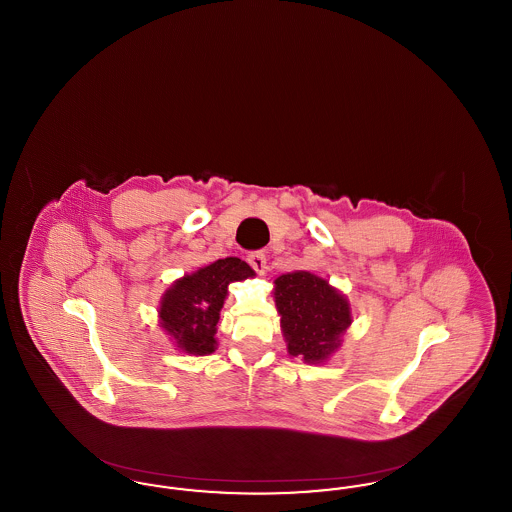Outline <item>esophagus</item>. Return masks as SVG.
<instances>
[{
  "label": "esophagus",
  "instance_id": "34e87169",
  "mask_svg": "<svg viewBox=\"0 0 512 512\" xmlns=\"http://www.w3.org/2000/svg\"><path fill=\"white\" fill-rule=\"evenodd\" d=\"M247 263L255 268L259 274H265L267 270V255L263 251H253L247 255Z\"/></svg>",
  "mask_w": 512,
  "mask_h": 512
}]
</instances>
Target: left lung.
Returning a JSON list of instances; mask_svg holds the SVG:
<instances>
[{"instance_id":"left-lung-1","label":"left lung","mask_w":512,"mask_h":512,"mask_svg":"<svg viewBox=\"0 0 512 512\" xmlns=\"http://www.w3.org/2000/svg\"><path fill=\"white\" fill-rule=\"evenodd\" d=\"M272 297L292 357L322 365L340 349L353 322L351 305L328 280L307 270L288 272L274 280Z\"/></svg>"}]
</instances>
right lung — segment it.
<instances>
[{"instance_id": "add662e5", "label": "right lung", "mask_w": 512, "mask_h": 512, "mask_svg": "<svg viewBox=\"0 0 512 512\" xmlns=\"http://www.w3.org/2000/svg\"><path fill=\"white\" fill-rule=\"evenodd\" d=\"M255 270L238 257L219 259L178 278L159 303V324L188 355H211L217 341L220 309L228 286L253 278Z\"/></svg>"}]
</instances>
